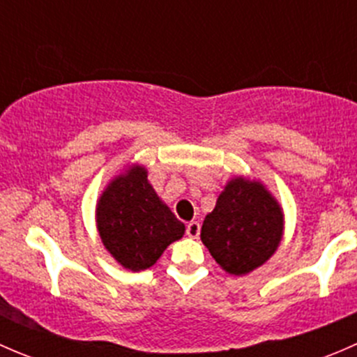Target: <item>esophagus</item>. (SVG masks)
Returning <instances> with one entry per match:
<instances>
[{
    "mask_svg": "<svg viewBox=\"0 0 357 357\" xmlns=\"http://www.w3.org/2000/svg\"><path fill=\"white\" fill-rule=\"evenodd\" d=\"M186 235L190 236V238H199L200 235V222L197 221H192L186 225Z\"/></svg>",
    "mask_w": 357,
    "mask_h": 357,
    "instance_id": "34e87169",
    "label": "esophagus"
}]
</instances>
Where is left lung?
Returning a JSON list of instances; mask_svg holds the SVG:
<instances>
[{
    "mask_svg": "<svg viewBox=\"0 0 357 357\" xmlns=\"http://www.w3.org/2000/svg\"><path fill=\"white\" fill-rule=\"evenodd\" d=\"M283 214L261 183L236 178L226 185L205 215L200 238L212 257L231 275L264 264L282 242Z\"/></svg>",
    "mask_w": 357,
    "mask_h": 357,
    "instance_id": "1",
    "label": "left lung"
}]
</instances>
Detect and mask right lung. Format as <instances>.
Wrapping results in <instances>:
<instances>
[{
	"mask_svg": "<svg viewBox=\"0 0 357 357\" xmlns=\"http://www.w3.org/2000/svg\"><path fill=\"white\" fill-rule=\"evenodd\" d=\"M100 238L112 257L131 271H143L185 235V225L157 197L142 165L117 176L96 205Z\"/></svg>",
	"mask_w": 357,
	"mask_h": 357,
	"instance_id": "add662e5",
	"label": "right lung"
}]
</instances>
